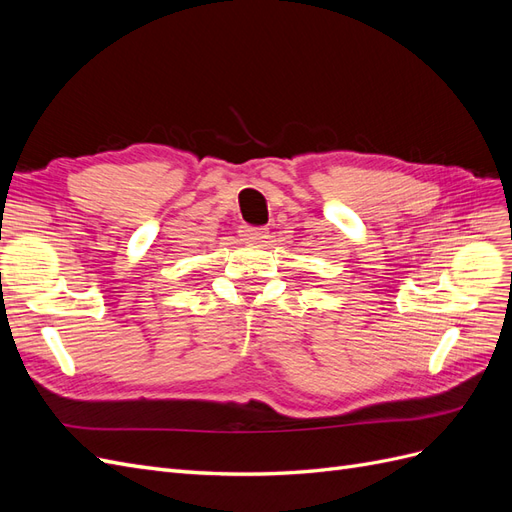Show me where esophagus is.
I'll list each match as a JSON object with an SVG mask.
<instances>
[{
	"label": "esophagus",
	"instance_id": "34e87169",
	"mask_svg": "<svg viewBox=\"0 0 512 512\" xmlns=\"http://www.w3.org/2000/svg\"><path fill=\"white\" fill-rule=\"evenodd\" d=\"M243 237H245L247 241L260 243V245L269 243V239H271V235H269V230H267V228H245V230H243Z\"/></svg>",
	"mask_w": 512,
	"mask_h": 512
}]
</instances>
